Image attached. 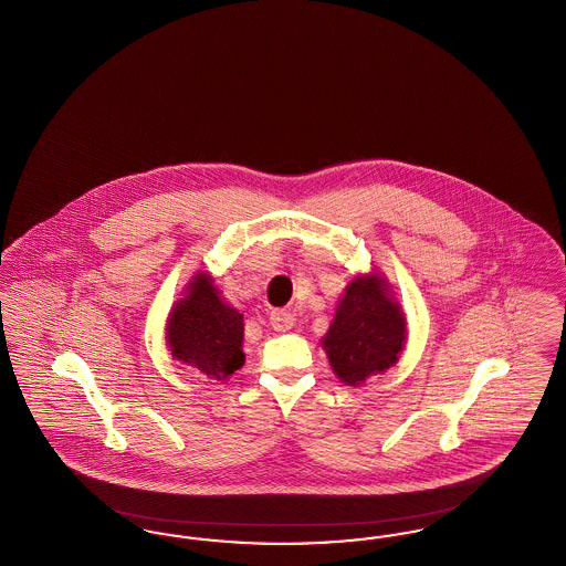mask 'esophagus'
Segmentation results:
<instances>
[{
    "mask_svg": "<svg viewBox=\"0 0 566 566\" xmlns=\"http://www.w3.org/2000/svg\"><path fill=\"white\" fill-rule=\"evenodd\" d=\"M270 324L275 331H289L295 324V316L289 310H273L270 314Z\"/></svg>",
    "mask_w": 566,
    "mask_h": 566,
    "instance_id": "obj_1",
    "label": "esophagus"
}]
</instances>
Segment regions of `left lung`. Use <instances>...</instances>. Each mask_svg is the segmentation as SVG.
I'll return each instance as SVG.
<instances>
[{"label":"left lung","instance_id":"obj_1","mask_svg":"<svg viewBox=\"0 0 566 566\" xmlns=\"http://www.w3.org/2000/svg\"><path fill=\"white\" fill-rule=\"evenodd\" d=\"M405 342L403 307L390 282L377 271L360 273L348 282L321 339L333 374L346 386H360L395 367Z\"/></svg>","mask_w":566,"mask_h":566}]
</instances>
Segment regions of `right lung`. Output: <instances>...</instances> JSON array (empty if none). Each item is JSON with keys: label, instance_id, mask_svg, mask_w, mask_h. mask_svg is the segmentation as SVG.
<instances>
[{"label": "right lung", "instance_id": "right-lung-1", "mask_svg": "<svg viewBox=\"0 0 566 566\" xmlns=\"http://www.w3.org/2000/svg\"><path fill=\"white\" fill-rule=\"evenodd\" d=\"M165 346L178 363L216 381L242 369L243 314L222 298L208 271H197L169 310Z\"/></svg>", "mask_w": 566, "mask_h": 566}]
</instances>
